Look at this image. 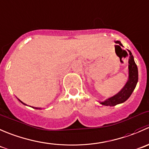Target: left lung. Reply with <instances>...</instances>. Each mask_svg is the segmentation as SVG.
<instances>
[{"label": "left lung", "mask_w": 149, "mask_h": 149, "mask_svg": "<svg viewBox=\"0 0 149 149\" xmlns=\"http://www.w3.org/2000/svg\"><path fill=\"white\" fill-rule=\"evenodd\" d=\"M116 43L119 44L116 46H119L120 48L123 46L121 42L120 41L117 40L115 41ZM122 49V48H121ZM129 52V65H128V69H129V77H128V81L125 85L124 88L117 94V95H114L111 98H108L104 102H101V104L104 106H109V107H114L117 104H122V103L125 102V101L129 98L130 96L132 93L133 92L134 89L135 88V86L137 85V82L138 80V67H137L136 64H135V61H134L133 56L132 55V53L128 50Z\"/></svg>", "instance_id": "left-lung-1"}]
</instances>
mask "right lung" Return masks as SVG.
<instances>
[{
    "label": "right lung",
    "instance_id": "obj_1",
    "mask_svg": "<svg viewBox=\"0 0 149 149\" xmlns=\"http://www.w3.org/2000/svg\"><path fill=\"white\" fill-rule=\"evenodd\" d=\"M19 101H20V102H21V103H22L23 104H24V105H26V104H24V103H23V102H22V101H20V100H19ZM35 109H40V108H38V107H35Z\"/></svg>",
    "mask_w": 149,
    "mask_h": 149
}]
</instances>
